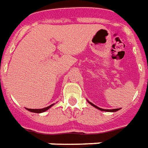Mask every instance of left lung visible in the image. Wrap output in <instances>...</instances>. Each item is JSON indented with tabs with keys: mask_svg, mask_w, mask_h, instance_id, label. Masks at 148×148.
Returning <instances> with one entry per match:
<instances>
[{
	"mask_svg": "<svg viewBox=\"0 0 148 148\" xmlns=\"http://www.w3.org/2000/svg\"><path fill=\"white\" fill-rule=\"evenodd\" d=\"M87 101H88V102L90 103V105H91V106H93L94 108H96V109H99V110H101V111H104V112H116V111H118V110H120V109H101V108H99V107H97V106H95V105H93V103H91V102H90V101H89L88 100H87Z\"/></svg>",
	"mask_w": 148,
	"mask_h": 148,
	"instance_id": "8db88e82",
	"label": "left lung"
}]
</instances>
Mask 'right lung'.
<instances>
[{"label": "right lung", "mask_w": 148, "mask_h": 148, "mask_svg": "<svg viewBox=\"0 0 148 148\" xmlns=\"http://www.w3.org/2000/svg\"><path fill=\"white\" fill-rule=\"evenodd\" d=\"M53 106H54V104H52V105H51V106H47V107H46V108H43V109H27V108H26V109H27V110H28V111L32 112H36V113H41V112H46L47 110H48V109Z\"/></svg>", "instance_id": "add662e5"}]
</instances>
